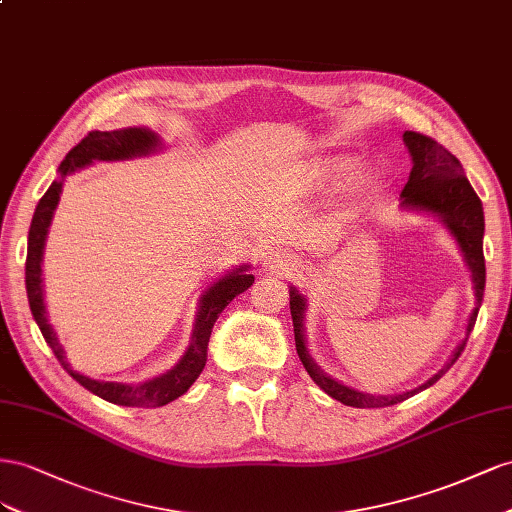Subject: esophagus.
Returning <instances> with one entry per match:
<instances>
[{
    "label": "esophagus",
    "instance_id": "esophagus-1",
    "mask_svg": "<svg viewBox=\"0 0 512 512\" xmlns=\"http://www.w3.org/2000/svg\"><path fill=\"white\" fill-rule=\"evenodd\" d=\"M261 264H264V268L268 272H274V274H289L291 270H294V261H291L285 253H279V251L266 253L264 259H261Z\"/></svg>",
    "mask_w": 512,
    "mask_h": 512
}]
</instances>
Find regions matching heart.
Listing matches in <instances>:
<instances>
[{
    "instance_id": "obj_1",
    "label": "heart",
    "mask_w": 512,
    "mask_h": 512,
    "mask_svg": "<svg viewBox=\"0 0 512 512\" xmlns=\"http://www.w3.org/2000/svg\"><path fill=\"white\" fill-rule=\"evenodd\" d=\"M349 169H352V160L345 156H330L319 165V178L326 182L339 180L341 175H345ZM354 186L358 188V191H367V188L373 186V173H369V171L358 173L354 180Z\"/></svg>"
}]
</instances>
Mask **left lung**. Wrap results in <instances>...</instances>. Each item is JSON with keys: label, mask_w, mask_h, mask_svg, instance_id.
Listing matches in <instances>:
<instances>
[{"label": "left lung", "mask_w": 512, "mask_h": 512, "mask_svg": "<svg viewBox=\"0 0 512 512\" xmlns=\"http://www.w3.org/2000/svg\"><path fill=\"white\" fill-rule=\"evenodd\" d=\"M405 148L410 150L412 156V171L410 180H407L405 188L401 191V206L407 210H420V212H431L442 218L446 229L452 233V238L457 240L465 266L472 272V283H474V296L476 306L467 319L465 328V339L459 343V347L452 354L450 362L442 371H437L425 384L407 390L403 394H369L360 392L356 388H349L337 379L326 375L317 367V362L311 358L309 347L304 341V311H306V298L300 294L296 287L289 289V309L291 319H294V334H296V349L298 356L304 364L306 373L313 377V382L330 394L332 399L341 401L343 405L352 407H388L397 405L405 399L414 397L416 392L433 386L437 379H440L452 364L457 362L461 356L467 334L472 332L476 324V315L480 309V302H483L485 294V255H483V236H485V214H483V203H480L478 195L470 180L465 178L463 167L455 154H450L444 145L437 143L435 139L414 133V130H405L403 133Z\"/></svg>", "instance_id": "8db88e82"}]
</instances>
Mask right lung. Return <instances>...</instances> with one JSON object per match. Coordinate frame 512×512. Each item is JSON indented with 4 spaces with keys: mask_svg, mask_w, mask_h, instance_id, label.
I'll list each match as a JSON object with an SVG mask.
<instances>
[{
    "mask_svg": "<svg viewBox=\"0 0 512 512\" xmlns=\"http://www.w3.org/2000/svg\"><path fill=\"white\" fill-rule=\"evenodd\" d=\"M160 145H163L160 143V137L152 133L150 128H143V126H130L122 130H92V133L83 137L81 143H77L62 160L60 169H57L60 178L53 180L49 191L38 201L32 225H29V236H27L25 287H27L29 309H32V315L42 332V337H45L47 345L53 349L55 358L60 360L62 367L70 373V377L75 379V382L94 392L100 399L115 405H126V407H160L182 397V394L195 384V379L199 377L203 367H206L208 341L214 328V321L225 311V306L233 298L240 296L242 291H246L255 281V276L246 272L248 266H238L236 270H231L229 274L223 276V279H218L203 291V296L199 298V313H197L191 345H188L184 356L175 362V367H171L163 375L148 379V382H141V384L100 382V379L85 377L70 367L64 347L60 341H57V334L49 324L45 298H42V253H45L49 225H51L53 212L57 208V201H60L66 175L92 165L94 160H128L137 156H148V154H154Z\"/></svg>",
    "mask_w": 512,
    "mask_h": 512,
    "instance_id": "1",
    "label": "right lung"
}]
</instances>
